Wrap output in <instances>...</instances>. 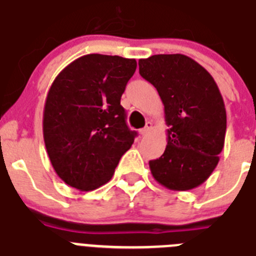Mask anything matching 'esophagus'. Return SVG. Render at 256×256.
Here are the masks:
<instances>
[{
    "label": "esophagus",
    "instance_id": "34e87169",
    "mask_svg": "<svg viewBox=\"0 0 256 256\" xmlns=\"http://www.w3.org/2000/svg\"><path fill=\"white\" fill-rule=\"evenodd\" d=\"M150 130H152V122H146V126L140 130V134L143 135V136H146V135L150 134Z\"/></svg>",
    "mask_w": 256,
    "mask_h": 256
}]
</instances>
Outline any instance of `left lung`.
Here are the masks:
<instances>
[{"label":"left lung","mask_w":256,"mask_h":256,"mask_svg":"<svg viewBox=\"0 0 256 256\" xmlns=\"http://www.w3.org/2000/svg\"><path fill=\"white\" fill-rule=\"evenodd\" d=\"M139 73L165 106L168 146L150 161L156 180L172 190L198 186L216 168L226 130L223 98L210 73L182 54L139 60Z\"/></svg>","instance_id":"8db88e82"}]
</instances>
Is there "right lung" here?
I'll list each match as a JSON object with an SVG mask.
<instances>
[{"mask_svg": "<svg viewBox=\"0 0 256 256\" xmlns=\"http://www.w3.org/2000/svg\"><path fill=\"white\" fill-rule=\"evenodd\" d=\"M135 59L88 54L54 80L44 110V140L62 180L94 190L110 180L136 136L126 124L121 96Z\"/></svg>", "mask_w": 256, "mask_h": 256, "instance_id": "right-lung-1", "label": "right lung"}]
</instances>
